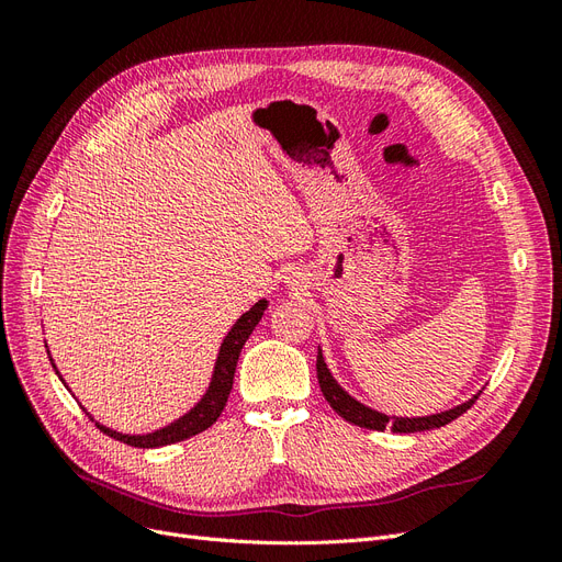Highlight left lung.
Returning a JSON list of instances; mask_svg holds the SVG:
<instances>
[{"mask_svg": "<svg viewBox=\"0 0 562 562\" xmlns=\"http://www.w3.org/2000/svg\"><path fill=\"white\" fill-rule=\"evenodd\" d=\"M316 375H318V386H321V391H323V396H326V401L330 403L333 411H335L339 417H345L347 422L356 424V427L372 429V431H384L386 427H391L396 434H415V431H429V429L446 427V424H450V422L457 419L459 415H464V413L469 411V407L475 403V398H479V396H473L471 401L452 407V411L438 413V415H429V417H411V419H407V417H394V419H391V417H386V415H382V413L370 411V407L361 405L359 401H353V398L347 394V391L333 380V375L328 372L326 363H323L321 351H318V356H316Z\"/></svg>", "mask_w": 562, "mask_h": 562, "instance_id": "8db88e82", "label": "left lung"}]
</instances>
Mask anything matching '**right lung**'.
I'll return each instance as SVG.
<instances>
[{
	"mask_svg": "<svg viewBox=\"0 0 562 562\" xmlns=\"http://www.w3.org/2000/svg\"><path fill=\"white\" fill-rule=\"evenodd\" d=\"M267 310V300H260L255 302V307H250V312H246L239 321L234 323V328L227 333L223 347H220V353H217V363H215V372H213V380H211V386L206 391V396H203L196 407H192L190 413H187L184 417H180L178 422H173L171 427L166 429H159L155 434H147V436H126V434H116L112 429H105L103 424L95 422V427L116 438L122 440V443L126 446H133V448H161V446H171V443H180V440H187L192 438L201 431H206L213 422H217V417L223 415L225 405H227V398H229V391H232V384H234V372H236V361H239V353L246 345V339L250 337V333L255 330V326H258L262 314ZM50 366H54V361H50ZM56 368V366H54ZM58 372V370H56ZM63 380V378H60ZM91 417V415H89ZM93 419V417H91Z\"/></svg>",
	"mask_w": 562,
	"mask_h": 562,
	"instance_id": "obj_1",
	"label": "right lung"
}]
</instances>
